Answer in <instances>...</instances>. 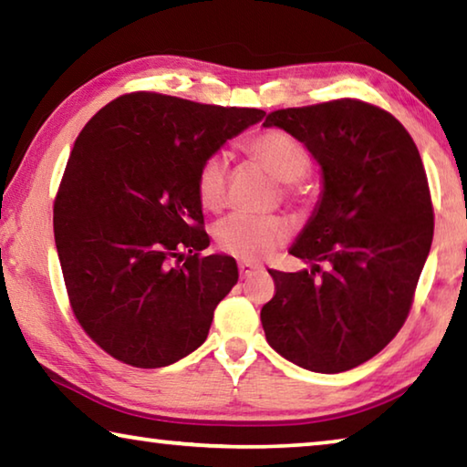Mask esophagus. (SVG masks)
Wrapping results in <instances>:
<instances>
[{
    "label": "esophagus",
    "instance_id": "1",
    "mask_svg": "<svg viewBox=\"0 0 467 467\" xmlns=\"http://www.w3.org/2000/svg\"><path fill=\"white\" fill-rule=\"evenodd\" d=\"M257 270V265H251V264H244V262H241L239 264V274H241V278H247V275H251L253 272Z\"/></svg>",
    "mask_w": 467,
    "mask_h": 467
}]
</instances>
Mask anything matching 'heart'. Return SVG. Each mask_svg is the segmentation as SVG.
Segmentation results:
<instances>
[{
	"instance_id": "heart-1",
	"label": "heart",
	"mask_w": 467,
	"mask_h": 467,
	"mask_svg": "<svg viewBox=\"0 0 467 467\" xmlns=\"http://www.w3.org/2000/svg\"><path fill=\"white\" fill-rule=\"evenodd\" d=\"M243 150L282 181V195L290 203L305 202L309 187L305 183L311 169V154L292 133L267 128L243 140ZM228 158L218 152L205 158L195 177V193L203 210L216 212L226 202ZM216 247L241 262H257L272 255L290 239V224L280 216L233 214L220 220L214 231Z\"/></svg>"
}]
</instances>
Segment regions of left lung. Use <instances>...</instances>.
<instances>
[{
    "mask_svg": "<svg viewBox=\"0 0 467 467\" xmlns=\"http://www.w3.org/2000/svg\"><path fill=\"white\" fill-rule=\"evenodd\" d=\"M264 125L298 138L323 169L319 208L290 249L313 270H270L265 337L303 368L350 370L381 352L412 309L434 228L422 158L404 125L358 99L278 109Z\"/></svg>",
    "mask_w": 467,
    "mask_h": 467,
    "instance_id": "left-lung-1",
    "label": "left lung"
}]
</instances>
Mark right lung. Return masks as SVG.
Returning a JSON list of instances; mask_svg holds the SVG:
<instances>
[{"instance_id":"obj_1","label":"right lung","mask_w":467,"mask_h":467,"mask_svg":"<svg viewBox=\"0 0 467 467\" xmlns=\"http://www.w3.org/2000/svg\"><path fill=\"white\" fill-rule=\"evenodd\" d=\"M262 109L130 92L84 125L53 203L69 306L123 365L161 368L203 344L239 280L210 244L195 193L200 164Z\"/></svg>"}]
</instances>
